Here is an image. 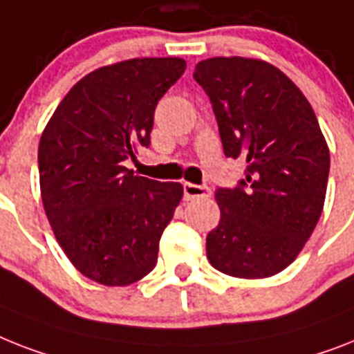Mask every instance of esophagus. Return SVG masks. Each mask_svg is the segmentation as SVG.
<instances>
[{"mask_svg": "<svg viewBox=\"0 0 354 354\" xmlns=\"http://www.w3.org/2000/svg\"><path fill=\"white\" fill-rule=\"evenodd\" d=\"M183 194H185L187 200L207 198L211 196V189L205 185H196V183H183Z\"/></svg>", "mask_w": 354, "mask_h": 354, "instance_id": "1", "label": "esophagus"}]
</instances>
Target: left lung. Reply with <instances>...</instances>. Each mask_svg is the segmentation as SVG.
<instances>
[{
	"mask_svg": "<svg viewBox=\"0 0 354 354\" xmlns=\"http://www.w3.org/2000/svg\"><path fill=\"white\" fill-rule=\"evenodd\" d=\"M196 80L212 103L227 158L245 178L218 189L220 223L207 258L229 277L269 278L300 254L320 220L329 147L311 103L280 68L252 57H209Z\"/></svg>",
	"mask_w": 354,
	"mask_h": 354,
	"instance_id": "8db88e82",
	"label": "left lung"
}]
</instances>
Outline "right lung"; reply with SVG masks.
I'll list each match as a JSON object with an SVG mask.
<instances>
[{
    "mask_svg": "<svg viewBox=\"0 0 354 354\" xmlns=\"http://www.w3.org/2000/svg\"><path fill=\"white\" fill-rule=\"evenodd\" d=\"M185 65L182 57H134L96 68L68 91L43 131V207L63 252L97 283L129 286L156 266L183 187L136 176L125 160L149 147L154 109Z\"/></svg>",
    "mask_w": 354,
    "mask_h": 354,
    "instance_id": "add662e5",
    "label": "right lung"
}]
</instances>
